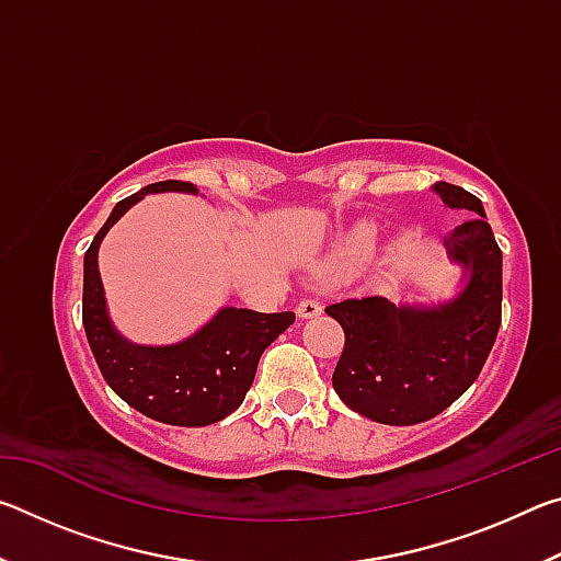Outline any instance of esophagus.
<instances>
[{"label":"esophagus","instance_id":"obj_1","mask_svg":"<svg viewBox=\"0 0 561 561\" xmlns=\"http://www.w3.org/2000/svg\"><path fill=\"white\" fill-rule=\"evenodd\" d=\"M297 314L304 319H311V317H319L321 314V301L319 299H301L297 304Z\"/></svg>","mask_w":561,"mask_h":561}]
</instances>
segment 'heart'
Here are the masks:
<instances>
[{
	"instance_id": "b5f03b06",
	"label": "heart",
	"mask_w": 561,
	"mask_h": 561,
	"mask_svg": "<svg viewBox=\"0 0 561 561\" xmlns=\"http://www.w3.org/2000/svg\"><path fill=\"white\" fill-rule=\"evenodd\" d=\"M378 240V227L371 222H364L351 230V234L346 237L344 242V257L346 260H364L371 254V250L376 247Z\"/></svg>"
}]
</instances>
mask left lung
I'll return each mask as SVG.
<instances>
[{"label":"left lung","mask_w":561,"mask_h":561,"mask_svg":"<svg viewBox=\"0 0 561 561\" xmlns=\"http://www.w3.org/2000/svg\"><path fill=\"white\" fill-rule=\"evenodd\" d=\"M433 190L448 207L474 213L443 240L468 277L458 297L438 307H396L383 297L327 307L346 336L334 391L383 425L431 421L458 401L485 366L502 321V252L482 203L443 180Z\"/></svg>","instance_id":"8db88e82"}]
</instances>
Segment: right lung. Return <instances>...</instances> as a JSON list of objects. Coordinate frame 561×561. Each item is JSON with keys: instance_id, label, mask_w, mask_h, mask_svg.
<instances>
[{"instance_id": "1", "label": "right lung", "mask_w": 561, "mask_h": 561, "mask_svg": "<svg viewBox=\"0 0 561 561\" xmlns=\"http://www.w3.org/2000/svg\"><path fill=\"white\" fill-rule=\"evenodd\" d=\"M197 193L193 183L163 180L123 197L83 257V329L106 383L130 408L168 425L201 428L240 408L257 374L260 356L282 331L294 324V311L260 314L225 307L195 336L173 346H138L113 329L99 274V244L113 222L148 193Z\"/></svg>"}]
</instances>
